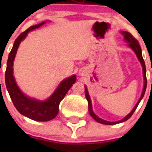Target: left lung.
<instances>
[{
  "instance_id": "left-lung-1",
  "label": "left lung",
  "mask_w": 152,
  "mask_h": 152,
  "mask_svg": "<svg viewBox=\"0 0 152 152\" xmlns=\"http://www.w3.org/2000/svg\"><path fill=\"white\" fill-rule=\"evenodd\" d=\"M123 34H124V37H125V40L127 42H129V46L131 47V48L133 50L135 53H136V54H137V57H138V59L139 61H140L142 64V67H143V71H144V90H143V92H142V95L140 98L139 101L137 103V105L135 106V107L133 108L132 111H131V113L129 114H128L125 118H124L121 121H115V122H110V121H105V120H102L101 118H99V117L95 115L94 112L92 110V107H91V99H90V96L88 95V89L87 88L85 87V96H86V99L88 100V111H89V113H90V115L92 117V118L94 120H95L96 121L98 122L101 123V124H104V125H115V124H118V123H121V122H124L125 121H127L129 118H131V116L134 113V111L136 110V109L137 107L139 105L140 102L141 101V99H143L144 95V93H145V91H146V88H147V76H146V66H145V63H144V61L143 59V56H142V51H141V48H140V46L139 42L137 41V39H135L134 37L132 36V34H130L129 32L128 31H121Z\"/></svg>"
}]
</instances>
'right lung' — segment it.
Here are the masks:
<instances>
[{
  "label": "right lung",
  "instance_id": "1",
  "mask_svg": "<svg viewBox=\"0 0 152 152\" xmlns=\"http://www.w3.org/2000/svg\"><path fill=\"white\" fill-rule=\"evenodd\" d=\"M44 23L45 22L31 26L17 37V39L15 40L12 49L8 55L5 71L6 88L16 110L21 114L29 118L30 119L39 121H48L53 119L57 115L59 111L60 102L64 99L67 92L71 88L72 84L75 83L76 80L75 75L64 80L53 94L52 96L49 99L44 102L37 101L25 96L16 85L12 75V65L19 45L20 42L27 36L28 32L35 28H38Z\"/></svg>",
  "mask_w": 152,
  "mask_h": 152
}]
</instances>
